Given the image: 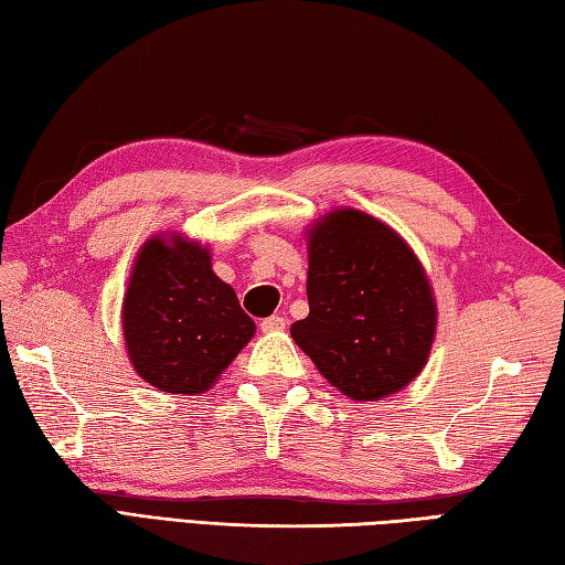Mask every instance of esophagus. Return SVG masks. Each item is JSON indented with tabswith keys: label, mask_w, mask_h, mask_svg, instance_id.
<instances>
[{
	"label": "esophagus",
	"mask_w": 565,
	"mask_h": 565,
	"mask_svg": "<svg viewBox=\"0 0 565 565\" xmlns=\"http://www.w3.org/2000/svg\"><path fill=\"white\" fill-rule=\"evenodd\" d=\"M259 326H262L264 333H276V330H284V328H286V318H281V316H269V318H264Z\"/></svg>",
	"instance_id": "1"
}]
</instances>
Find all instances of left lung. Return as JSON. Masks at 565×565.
Returning a JSON list of instances; mask_svg holds the SVG:
<instances>
[{
  "mask_svg": "<svg viewBox=\"0 0 565 565\" xmlns=\"http://www.w3.org/2000/svg\"><path fill=\"white\" fill-rule=\"evenodd\" d=\"M308 316L291 338L355 402L404 390L424 370L436 301L412 247L382 220L340 207L308 230Z\"/></svg>",
  "mask_w": 565,
  "mask_h": 565,
  "instance_id": "1",
  "label": "left lung"
}]
</instances>
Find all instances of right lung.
Wrapping results in <instances>:
<instances>
[{
    "label": "right lung",
    "mask_w": 565,
    "mask_h": 565,
    "mask_svg": "<svg viewBox=\"0 0 565 565\" xmlns=\"http://www.w3.org/2000/svg\"><path fill=\"white\" fill-rule=\"evenodd\" d=\"M129 360L169 394H203L254 335L237 294L210 267V249L181 235L143 242L121 306Z\"/></svg>",
    "instance_id": "obj_1"
}]
</instances>
